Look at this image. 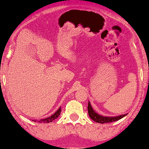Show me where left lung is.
Here are the masks:
<instances>
[{
    "label": "left lung",
    "instance_id": "1",
    "mask_svg": "<svg viewBox=\"0 0 149 149\" xmlns=\"http://www.w3.org/2000/svg\"><path fill=\"white\" fill-rule=\"evenodd\" d=\"M88 110L89 116L91 118V119L93 120L94 121L96 122V123H101V124L117 121L120 119L123 118V117L126 116L127 115V113L117 116H104L100 115L99 113H96V111L93 109V108H92V107L91 106V104H90V101L88 102Z\"/></svg>",
    "mask_w": 149,
    "mask_h": 149
}]
</instances>
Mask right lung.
<instances>
[{
	"label": "right lung",
	"mask_w": 149,
	"mask_h": 149,
	"mask_svg": "<svg viewBox=\"0 0 149 149\" xmlns=\"http://www.w3.org/2000/svg\"><path fill=\"white\" fill-rule=\"evenodd\" d=\"M61 111V107H59V109H58L57 111H56L55 112L53 113V114H52L51 116L46 118L40 119V120H33V121L36 122V123H51L52 121H53L54 120L57 118L59 117V116L60 115Z\"/></svg>",
	"instance_id": "obj_1"
}]
</instances>
